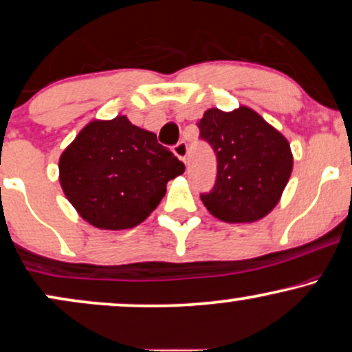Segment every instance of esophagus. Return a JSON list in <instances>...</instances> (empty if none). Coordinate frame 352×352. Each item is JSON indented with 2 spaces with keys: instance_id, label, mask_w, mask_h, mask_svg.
<instances>
[{
  "instance_id": "34e87169",
  "label": "esophagus",
  "mask_w": 352,
  "mask_h": 352,
  "mask_svg": "<svg viewBox=\"0 0 352 352\" xmlns=\"http://www.w3.org/2000/svg\"><path fill=\"white\" fill-rule=\"evenodd\" d=\"M173 154L180 159L182 162H186V155H188V146L184 141H180L179 144L173 146Z\"/></svg>"
}]
</instances>
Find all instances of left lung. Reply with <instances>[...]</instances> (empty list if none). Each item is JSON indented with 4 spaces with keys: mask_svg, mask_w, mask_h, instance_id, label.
Instances as JSON below:
<instances>
[{
    "mask_svg": "<svg viewBox=\"0 0 352 352\" xmlns=\"http://www.w3.org/2000/svg\"><path fill=\"white\" fill-rule=\"evenodd\" d=\"M217 159L216 184L201 201L217 219L242 224L263 219L281 199L294 157L289 141L250 107L208 109L198 123Z\"/></svg>",
    "mask_w": 352,
    "mask_h": 352,
    "instance_id": "obj_1",
    "label": "left lung"
}]
</instances>
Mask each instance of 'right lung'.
<instances>
[{
  "mask_svg": "<svg viewBox=\"0 0 352 352\" xmlns=\"http://www.w3.org/2000/svg\"><path fill=\"white\" fill-rule=\"evenodd\" d=\"M60 185L84 221L104 230L131 229L148 219L185 172L184 162L153 131L128 117L92 120L60 155Z\"/></svg>",
  "mask_w": 352,
  "mask_h": 352,
  "instance_id": "obj_1",
  "label": "right lung"
}]
</instances>
